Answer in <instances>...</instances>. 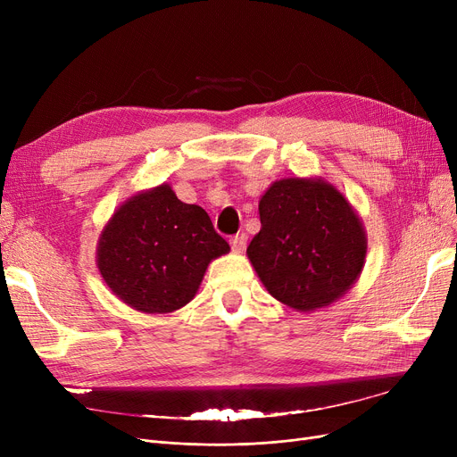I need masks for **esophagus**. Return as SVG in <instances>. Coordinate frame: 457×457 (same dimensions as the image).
Returning <instances> with one entry per match:
<instances>
[{"instance_id": "obj_1", "label": "esophagus", "mask_w": 457, "mask_h": 457, "mask_svg": "<svg viewBox=\"0 0 457 457\" xmlns=\"http://www.w3.org/2000/svg\"><path fill=\"white\" fill-rule=\"evenodd\" d=\"M246 241H248V237H246L245 233L235 235V237L231 238V250H233L235 253H241V252L246 248Z\"/></svg>"}]
</instances>
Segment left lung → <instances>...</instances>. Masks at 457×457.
I'll use <instances>...</instances> for the list:
<instances>
[{"label": "left lung", "mask_w": 457, "mask_h": 457, "mask_svg": "<svg viewBox=\"0 0 457 457\" xmlns=\"http://www.w3.org/2000/svg\"><path fill=\"white\" fill-rule=\"evenodd\" d=\"M261 231L246 250L267 291L302 313L339 300L365 265L357 212L324 179L274 181L259 200Z\"/></svg>", "instance_id": "obj_1"}]
</instances>
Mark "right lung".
Segmentation results:
<instances>
[{
	"label": "right lung",
	"instance_id": "obj_1",
	"mask_svg": "<svg viewBox=\"0 0 457 457\" xmlns=\"http://www.w3.org/2000/svg\"><path fill=\"white\" fill-rule=\"evenodd\" d=\"M228 252L209 214L162 183L114 211L98 243V269L124 303L162 315L195 298L209 262Z\"/></svg>",
	"mask_w": 457,
	"mask_h": 457
}]
</instances>
